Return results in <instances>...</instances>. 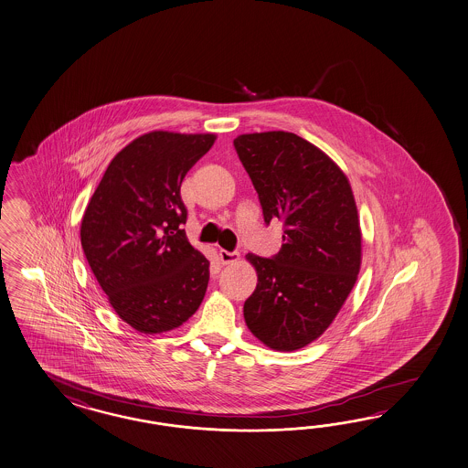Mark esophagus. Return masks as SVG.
<instances>
[{"label":"esophagus","instance_id":"esophagus-1","mask_svg":"<svg viewBox=\"0 0 468 468\" xmlns=\"http://www.w3.org/2000/svg\"><path fill=\"white\" fill-rule=\"evenodd\" d=\"M239 259V251L219 250V261L223 265L237 262Z\"/></svg>","mask_w":468,"mask_h":468}]
</instances>
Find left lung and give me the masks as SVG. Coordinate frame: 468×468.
<instances>
[{
  "instance_id": "left-lung-1",
  "label": "left lung",
  "mask_w": 468,
  "mask_h": 468,
  "mask_svg": "<svg viewBox=\"0 0 468 468\" xmlns=\"http://www.w3.org/2000/svg\"><path fill=\"white\" fill-rule=\"evenodd\" d=\"M233 145L263 221L284 223L279 253L247 255L259 282L245 301V323L269 348L292 352L324 333L354 289L362 262L354 193L340 167L296 133H249Z\"/></svg>"
}]
</instances>
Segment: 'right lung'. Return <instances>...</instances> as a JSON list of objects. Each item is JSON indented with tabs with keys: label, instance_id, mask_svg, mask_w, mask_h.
Masks as SVG:
<instances>
[{
	"label": "right lung",
	"instance_id": "obj_1",
	"mask_svg": "<svg viewBox=\"0 0 468 468\" xmlns=\"http://www.w3.org/2000/svg\"><path fill=\"white\" fill-rule=\"evenodd\" d=\"M213 133L150 132L118 152L80 221V245L116 314L154 335L174 330L203 303L209 261L183 225L181 184Z\"/></svg>",
	"mask_w": 468,
	"mask_h": 468
}]
</instances>
